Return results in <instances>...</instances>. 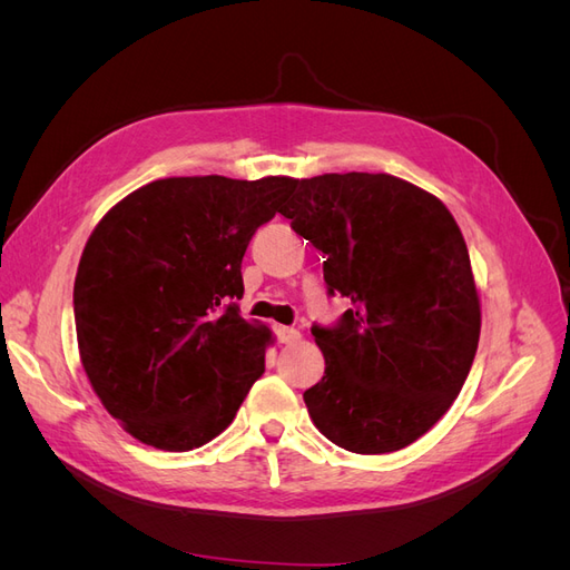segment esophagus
I'll use <instances>...</instances> for the list:
<instances>
[{
	"label": "esophagus",
	"instance_id": "obj_1",
	"mask_svg": "<svg viewBox=\"0 0 570 570\" xmlns=\"http://www.w3.org/2000/svg\"><path fill=\"white\" fill-rule=\"evenodd\" d=\"M275 337H278V342H283V344H295L302 340V333L295 331V327L281 325V327H275Z\"/></svg>",
	"mask_w": 570,
	"mask_h": 570
}]
</instances>
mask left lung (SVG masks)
Listing matches in <instances>:
<instances>
[{"label": "left lung", "mask_w": 570, "mask_h": 570, "mask_svg": "<svg viewBox=\"0 0 570 570\" xmlns=\"http://www.w3.org/2000/svg\"><path fill=\"white\" fill-rule=\"evenodd\" d=\"M281 214L323 252L327 295L352 302L312 325L325 375L304 392L321 433L354 454L425 435L473 366L480 299L469 247L446 206L387 174L297 180Z\"/></svg>", "instance_id": "8db88e82"}]
</instances>
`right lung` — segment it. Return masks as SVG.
I'll return each instance as SVG.
<instances>
[{"instance_id": "obj_1", "label": "right lung", "mask_w": 570, "mask_h": 570, "mask_svg": "<svg viewBox=\"0 0 570 570\" xmlns=\"http://www.w3.org/2000/svg\"><path fill=\"white\" fill-rule=\"evenodd\" d=\"M295 187L285 176L164 178L97 223L73 285L78 350L132 438L187 452L233 423L271 340L239 314V268Z\"/></svg>"}]
</instances>
